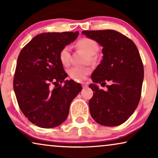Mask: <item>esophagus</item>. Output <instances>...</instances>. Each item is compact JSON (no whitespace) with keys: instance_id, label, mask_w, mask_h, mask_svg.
Instances as JSON below:
<instances>
[{"instance_id":"1","label":"esophagus","mask_w":158,"mask_h":158,"mask_svg":"<svg viewBox=\"0 0 158 158\" xmlns=\"http://www.w3.org/2000/svg\"><path fill=\"white\" fill-rule=\"evenodd\" d=\"M82 87H83V88H85L88 87V85L85 83H82Z\"/></svg>"}]
</instances>
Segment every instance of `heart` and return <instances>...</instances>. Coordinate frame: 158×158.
<instances>
[{
	"label": "heart",
	"mask_w": 158,
	"mask_h": 158,
	"mask_svg": "<svg viewBox=\"0 0 158 158\" xmlns=\"http://www.w3.org/2000/svg\"><path fill=\"white\" fill-rule=\"evenodd\" d=\"M77 46L84 49L88 55H94L99 49V45L97 42L90 38H82L77 42ZM70 46L66 45L62 47L59 53V59L64 66L69 65L70 62ZM91 72L89 67H72L68 70V74L72 78L77 81L85 79L88 75Z\"/></svg>",
	"instance_id": "1"
}]
</instances>
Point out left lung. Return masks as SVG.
I'll list each match as a JSON object with an SVG mask.
<instances>
[{
	"instance_id": "8db88e82",
	"label": "left lung",
	"mask_w": 158,
	"mask_h": 158,
	"mask_svg": "<svg viewBox=\"0 0 158 158\" xmlns=\"http://www.w3.org/2000/svg\"><path fill=\"white\" fill-rule=\"evenodd\" d=\"M82 34L103 47V59L93 73L89 87L94 96L89 101L92 118L99 124L115 127L123 124L139 104L144 68L139 51L132 41L114 30L83 31ZM109 81L106 92L99 89Z\"/></svg>"
}]
</instances>
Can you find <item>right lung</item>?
I'll use <instances>...</instances> for the list:
<instances>
[{
	"label": "right lung",
	"mask_w": 158,
	"mask_h": 158,
	"mask_svg": "<svg viewBox=\"0 0 158 158\" xmlns=\"http://www.w3.org/2000/svg\"><path fill=\"white\" fill-rule=\"evenodd\" d=\"M76 32L38 34L21 49L17 60L14 90L19 108L32 124L53 128L68 118L70 103L81 84L64 81L68 75L59 53L78 36ZM64 81L65 85L59 84ZM55 86L52 87V85Z\"/></svg>",
	"instance_id": "right-lung-1"
}]
</instances>
